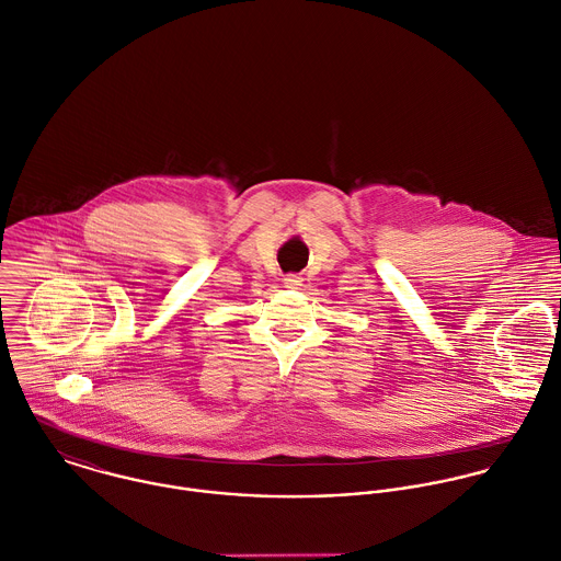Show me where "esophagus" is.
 I'll use <instances>...</instances> for the list:
<instances>
[{
  "instance_id": "1",
  "label": "esophagus",
  "mask_w": 561,
  "mask_h": 561,
  "mask_svg": "<svg viewBox=\"0 0 561 561\" xmlns=\"http://www.w3.org/2000/svg\"><path fill=\"white\" fill-rule=\"evenodd\" d=\"M284 286H286V288H295V290H297L299 286H304V279H301L299 275H288V277L284 279Z\"/></svg>"
}]
</instances>
